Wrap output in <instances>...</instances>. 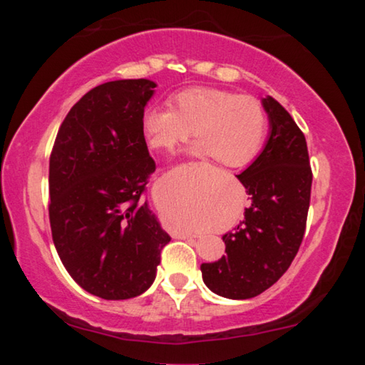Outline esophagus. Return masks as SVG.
Returning <instances> with one entry per match:
<instances>
[{"instance_id":"esophagus-1","label":"esophagus","mask_w":365,"mask_h":365,"mask_svg":"<svg viewBox=\"0 0 365 365\" xmlns=\"http://www.w3.org/2000/svg\"><path fill=\"white\" fill-rule=\"evenodd\" d=\"M182 237H183V238H195V235H191V233H182Z\"/></svg>"}]
</instances>
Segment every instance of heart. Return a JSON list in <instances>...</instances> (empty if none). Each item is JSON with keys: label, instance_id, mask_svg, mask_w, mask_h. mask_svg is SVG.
Returning <instances> with one entry per match:
<instances>
[{"label": "heart", "instance_id": "1", "mask_svg": "<svg viewBox=\"0 0 365 365\" xmlns=\"http://www.w3.org/2000/svg\"><path fill=\"white\" fill-rule=\"evenodd\" d=\"M174 108L150 106L141 117L148 145L174 150L195 130L191 154L240 168L256 158L267 133V114L251 96L219 88H188L174 96Z\"/></svg>", "mask_w": 365, "mask_h": 365}]
</instances>
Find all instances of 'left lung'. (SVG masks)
Listing matches in <instances>:
<instances>
[{"label":"left lung","instance_id":"obj_1","mask_svg":"<svg viewBox=\"0 0 365 365\" xmlns=\"http://www.w3.org/2000/svg\"><path fill=\"white\" fill-rule=\"evenodd\" d=\"M270 132L262 153L237 175L251 205L233 232L227 256L201 264L206 287L230 299H248L270 288L288 270L306 230L312 170L304 133L272 96L262 100Z\"/></svg>","mask_w":365,"mask_h":365}]
</instances>
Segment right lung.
<instances>
[{
    "mask_svg": "<svg viewBox=\"0 0 365 365\" xmlns=\"http://www.w3.org/2000/svg\"><path fill=\"white\" fill-rule=\"evenodd\" d=\"M156 83L95 86L61 123L49 158V224L66 270L85 292L128 299L156 279L170 242L143 201L156 170L141 117Z\"/></svg>",
    "mask_w": 365,
    "mask_h": 365,
    "instance_id": "right-lung-1",
    "label": "right lung"
}]
</instances>
